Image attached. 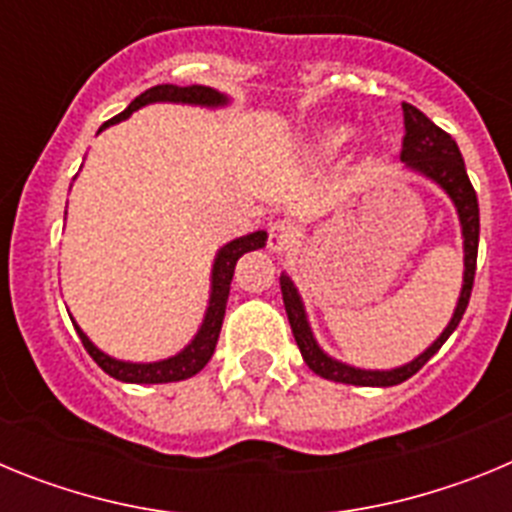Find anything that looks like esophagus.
<instances>
[{
    "instance_id": "1",
    "label": "esophagus",
    "mask_w": 512,
    "mask_h": 512,
    "mask_svg": "<svg viewBox=\"0 0 512 512\" xmlns=\"http://www.w3.org/2000/svg\"><path fill=\"white\" fill-rule=\"evenodd\" d=\"M295 225L287 223V220H277V223L269 225V251L282 253L287 251L292 243H295Z\"/></svg>"
}]
</instances>
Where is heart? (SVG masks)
<instances>
[{"mask_svg": "<svg viewBox=\"0 0 512 512\" xmlns=\"http://www.w3.org/2000/svg\"><path fill=\"white\" fill-rule=\"evenodd\" d=\"M343 140H346V130H330V133L325 135V143H328L330 148L341 146Z\"/></svg>", "mask_w": 512, "mask_h": 512, "instance_id": "1", "label": "heart"}]
</instances>
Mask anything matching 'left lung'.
I'll use <instances>...</instances> for the list:
<instances>
[{
    "mask_svg": "<svg viewBox=\"0 0 512 512\" xmlns=\"http://www.w3.org/2000/svg\"><path fill=\"white\" fill-rule=\"evenodd\" d=\"M402 117H405V138H402L400 158L405 161L408 169L418 171L425 179L436 182L443 192L449 194L456 212H459L461 235H464V284H461V295L459 302H456L454 318H451V323L443 328L441 336H438L431 346L425 348L418 359L410 361V364L379 372V369H356V366H348L343 364V361L330 359V356L325 354L323 348L318 346V341L312 338V330L310 323H307L305 305H302L300 300V292H297V287L292 284V279H289L287 274H282V277H279V284H282L284 310H287L289 325H292V333H295V341L297 346H300L302 359H305V364L310 366L318 377L330 379V382L356 384V387H392V384L405 382V379L413 377L415 372H420V369L428 364V359L446 343V338L454 333L456 325L461 323V315L467 312L469 297H472L479 248V205L477 192H474L472 182H469L467 176V169H464V158H461L456 140L451 138L446 130L438 128L436 122L428 120L418 107L402 102Z\"/></svg>",
    "mask_w": 512,
    "mask_h": 512,
    "instance_id": "1",
    "label": "left lung"
}]
</instances>
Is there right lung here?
<instances>
[{"label":"right lung","mask_w":512,"mask_h":512,"mask_svg":"<svg viewBox=\"0 0 512 512\" xmlns=\"http://www.w3.org/2000/svg\"><path fill=\"white\" fill-rule=\"evenodd\" d=\"M153 102H182V104H200V107H223L228 104V97L210 87H200V84H192V87H176V84H158V87L146 89L143 94L133 99L128 104V110H122L120 115H115L112 120H107L99 130L110 128L115 122L125 120V117L133 115L135 110L146 107ZM266 233L264 230H256V233H248L243 238H235V241L225 243L215 256V264H212V292H210V305H207L205 320H202L197 336L192 338L184 351H179L176 356H169L164 361H151V364H133V361H120L107 356L104 351H99L92 341L87 338V333L74 323L76 333H79L81 343L87 348V354L102 366V372H107L110 377L120 379V382L130 384H164V382H179V379H189L197 372L205 369L207 361L212 359L217 346V338H220V328H223L225 318V305H228L230 295V282H233V271L238 259L243 253L256 251V248H264Z\"/></svg>","instance_id":"1"}]
</instances>
